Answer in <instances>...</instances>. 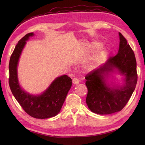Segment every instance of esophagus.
Returning a JSON list of instances; mask_svg holds the SVG:
<instances>
[{"label": "esophagus", "mask_w": 145, "mask_h": 145, "mask_svg": "<svg viewBox=\"0 0 145 145\" xmlns=\"http://www.w3.org/2000/svg\"><path fill=\"white\" fill-rule=\"evenodd\" d=\"M72 83L74 85L78 84V83H79V80L77 79V78H74L72 79Z\"/></svg>", "instance_id": "1"}]
</instances>
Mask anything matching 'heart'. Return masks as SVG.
<instances>
[{
	"label": "heart",
	"instance_id": "b5f03b06",
	"mask_svg": "<svg viewBox=\"0 0 145 145\" xmlns=\"http://www.w3.org/2000/svg\"><path fill=\"white\" fill-rule=\"evenodd\" d=\"M96 62L95 60L92 61V62H88L86 63V65H85V68L88 70V71H91L93 70L94 68H95V65H96Z\"/></svg>",
	"mask_w": 145,
	"mask_h": 145
}]
</instances>
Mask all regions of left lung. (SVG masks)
I'll use <instances>...</instances> for the list:
<instances>
[{"label": "left lung", "mask_w": 145, "mask_h": 145, "mask_svg": "<svg viewBox=\"0 0 145 145\" xmlns=\"http://www.w3.org/2000/svg\"><path fill=\"white\" fill-rule=\"evenodd\" d=\"M118 53L102 67L94 69L85 76L88 94L86 102L90 110L98 114H111L122 110L128 102L137 82V62L134 52L126 39L119 33ZM115 68L125 76V85L111 89L105 83L104 75Z\"/></svg>", "instance_id": "obj_1"}]
</instances>
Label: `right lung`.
<instances>
[{"label":"right lung","mask_w":145,"mask_h":145,"mask_svg":"<svg viewBox=\"0 0 145 145\" xmlns=\"http://www.w3.org/2000/svg\"><path fill=\"white\" fill-rule=\"evenodd\" d=\"M33 35V33L26 34L12 52L9 63V85L15 99L28 115L43 119L54 117L60 112L71 87L72 80L67 75L57 77L45 92L37 96L30 95L20 88L17 79V63L26 40Z\"/></svg>","instance_id":"1"}]
</instances>
